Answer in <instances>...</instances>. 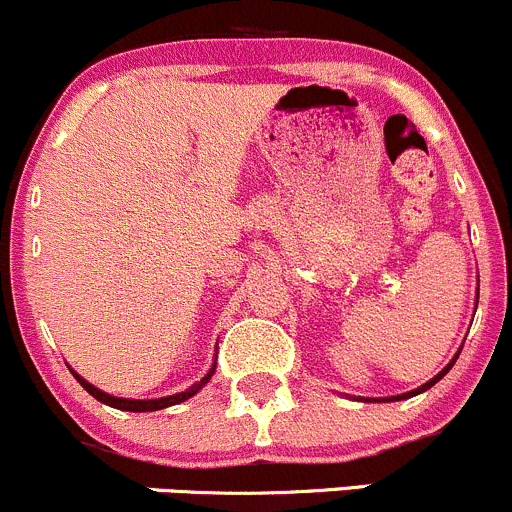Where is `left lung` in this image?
<instances>
[{"mask_svg": "<svg viewBox=\"0 0 512 512\" xmlns=\"http://www.w3.org/2000/svg\"><path fill=\"white\" fill-rule=\"evenodd\" d=\"M458 354H461V352H458ZM456 359H458V356H453V361H451V364H446V366H443V369H441V371H438V374H436V376H433V379H431V381H426V384H423V386H418V389H414V391H409V394H401V396H389V399H381V401H401V399H409V396H416V394H421V391L431 389V386H433V384H436V381H441V379H443V376H446V374H448V371H451V366H453V364H456ZM374 401H379V399H374Z\"/></svg>", "mask_w": 512, "mask_h": 512, "instance_id": "8db88e82", "label": "left lung"}]
</instances>
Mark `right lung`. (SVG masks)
I'll list each match as a JSON object with an SVG mask.
<instances>
[{
	"mask_svg": "<svg viewBox=\"0 0 512 512\" xmlns=\"http://www.w3.org/2000/svg\"><path fill=\"white\" fill-rule=\"evenodd\" d=\"M71 374H74V376H76V381H79V384L84 386V389L89 391V394L94 396V399L101 401V404H106V406H113V409H121V411H133V414H141V411H160V409H168V406H175V404H183V401H188L190 396H195V394H198L200 389H203L205 384H208V381H210V376L215 374V364H213V369H210L208 374H205L203 379L198 381V384H193V386H190V389L180 391V394H173V396H163V399H121V396H111V394H106V391L96 389L94 384H89V381H86L84 376H79V374H76L74 369H71Z\"/></svg>",
	"mask_w": 512,
	"mask_h": 512,
	"instance_id": "right-lung-1",
	"label": "right lung"
}]
</instances>
